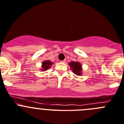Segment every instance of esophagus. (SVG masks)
<instances>
[{
	"label": "esophagus",
	"instance_id": "1",
	"mask_svg": "<svg viewBox=\"0 0 124 124\" xmlns=\"http://www.w3.org/2000/svg\"><path fill=\"white\" fill-rule=\"evenodd\" d=\"M61 62H62V63H65V62H66V60H63V61H61Z\"/></svg>",
	"mask_w": 124,
	"mask_h": 124
}]
</instances>
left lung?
<instances>
[{"label": "left lung", "mask_w": 124, "mask_h": 124, "mask_svg": "<svg viewBox=\"0 0 124 124\" xmlns=\"http://www.w3.org/2000/svg\"><path fill=\"white\" fill-rule=\"evenodd\" d=\"M69 65L74 74L78 76L82 75V65L81 63L78 61H72L69 63Z\"/></svg>", "instance_id": "1"}]
</instances>
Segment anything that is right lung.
<instances>
[{
  "mask_svg": "<svg viewBox=\"0 0 124 124\" xmlns=\"http://www.w3.org/2000/svg\"><path fill=\"white\" fill-rule=\"evenodd\" d=\"M53 62H52L51 61H49V60H47V61H44L42 62V65H41V67L42 69H41V71H46L47 70H48L49 69H50L52 65H53Z\"/></svg>",
  "mask_w": 124,
  "mask_h": 124,
  "instance_id": "right-lung-1",
  "label": "right lung"
}]
</instances>
